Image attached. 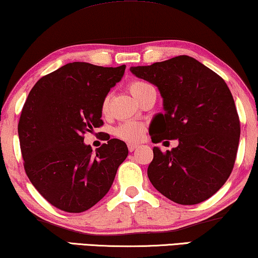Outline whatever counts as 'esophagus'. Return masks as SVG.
I'll return each instance as SVG.
<instances>
[{"mask_svg":"<svg viewBox=\"0 0 258 258\" xmlns=\"http://www.w3.org/2000/svg\"><path fill=\"white\" fill-rule=\"evenodd\" d=\"M137 148H139V144H134V143H129V144H128V149H129V151L136 150Z\"/></svg>","mask_w":258,"mask_h":258,"instance_id":"1","label":"esophagus"}]
</instances>
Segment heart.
Masks as SVG:
<instances>
[{
  "label": "heart",
  "mask_w": 258,
  "mask_h": 258,
  "mask_svg": "<svg viewBox=\"0 0 258 258\" xmlns=\"http://www.w3.org/2000/svg\"><path fill=\"white\" fill-rule=\"evenodd\" d=\"M150 86L142 81H134L129 84L128 89L133 97L137 100L141 95H142L147 89H149ZM109 104V97H105L103 102H102V110L107 111ZM144 134V125L142 123L136 121H128L119 124L117 128L115 129V135L119 137L123 141L126 142H139L142 139Z\"/></svg>",
  "instance_id": "1"
}]
</instances>
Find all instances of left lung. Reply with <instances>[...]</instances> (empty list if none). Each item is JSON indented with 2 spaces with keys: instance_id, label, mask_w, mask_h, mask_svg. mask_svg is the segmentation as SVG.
<instances>
[{
  "instance_id": "obj_1",
  "label": "left lung",
  "mask_w": 258,
  "mask_h": 258,
  "mask_svg": "<svg viewBox=\"0 0 258 258\" xmlns=\"http://www.w3.org/2000/svg\"><path fill=\"white\" fill-rule=\"evenodd\" d=\"M153 83L163 98L149 134L154 143L177 140L162 153L154 147L148 177L172 202H203L227 182L234 168L241 126L234 98L221 76L186 55L130 68Z\"/></svg>"
}]
</instances>
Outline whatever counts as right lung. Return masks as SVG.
<instances>
[{
	"label": "right lung",
	"instance_id": "add662e5",
	"mask_svg": "<svg viewBox=\"0 0 258 258\" xmlns=\"http://www.w3.org/2000/svg\"><path fill=\"white\" fill-rule=\"evenodd\" d=\"M116 68L73 62L45 75L30 90L19 122L24 170L37 191L67 213H82L109 191L126 144L107 139L96 153L84 134L103 124L102 102L124 75Z\"/></svg>",
	"mask_w": 258,
	"mask_h": 258
}]
</instances>
